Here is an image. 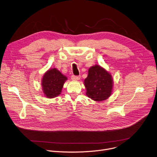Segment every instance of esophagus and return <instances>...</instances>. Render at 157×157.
<instances>
[{
    "instance_id": "obj_1",
    "label": "esophagus",
    "mask_w": 157,
    "mask_h": 157,
    "mask_svg": "<svg viewBox=\"0 0 157 157\" xmlns=\"http://www.w3.org/2000/svg\"><path fill=\"white\" fill-rule=\"evenodd\" d=\"M80 78H81L80 76H75V75L71 76V79L73 80H79L80 79Z\"/></svg>"
}]
</instances>
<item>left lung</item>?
Wrapping results in <instances>:
<instances>
[{"label": "left lung", "instance_id": "obj_1", "mask_svg": "<svg viewBox=\"0 0 157 157\" xmlns=\"http://www.w3.org/2000/svg\"><path fill=\"white\" fill-rule=\"evenodd\" d=\"M84 84L88 98L95 101H102L110 96L113 80L109 73L96 64L89 69Z\"/></svg>", "mask_w": 157, "mask_h": 157}]
</instances>
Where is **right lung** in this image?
I'll use <instances>...</instances> for the list:
<instances>
[{
    "mask_svg": "<svg viewBox=\"0 0 157 157\" xmlns=\"http://www.w3.org/2000/svg\"><path fill=\"white\" fill-rule=\"evenodd\" d=\"M66 80V76L61 74L56 68L48 70L44 74L41 81L43 94L47 98H56L61 94Z\"/></svg>",
    "mask_w": 157,
    "mask_h": 157,
    "instance_id": "right-lung-1",
    "label": "right lung"
}]
</instances>
